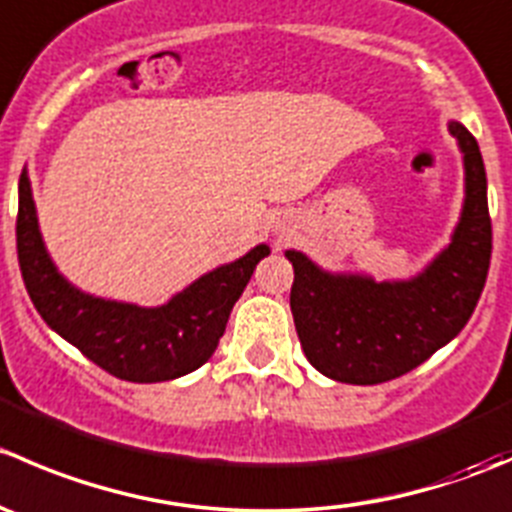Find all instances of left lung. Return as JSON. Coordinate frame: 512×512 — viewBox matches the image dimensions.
Wrapping results in <instances>:
<instances>
[{
    "mask_svg": "<svg viewBox=\"0 0 512 512\" xmlns=\"http://www.w3.org/2000/svg\"><path fill=\"white\" fill-rule=\"evenodd\" d=\"M463 158V205L451 242L406 280L366 272H332L299 250L294 267V327L319 374L342 384L391 381L458 337L485 287L493 250L488 180L478 141L461 121H448Z\"/></svg>",
    "mask_w": 512,
    "mask_h": 512,
    "instance_id": "obj_1",
    "label": "left lung"
}]
</instances>
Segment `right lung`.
Instances as JSON below:
<instances>
[{
    "label": "right lung",
    "instance_id": "right-lung-1",
    "mask_svg": "<svg viewBox=\"0 0 512 512\" xmlns=\"http://www.w3.org/2000/svg\"><path fill=\"white\" fill-rule=\"evenodd\" d=\"M17 252L24 285L46 324L108 374L156 384L200 369L218 349L232 307L257 262L270 255L260 242L237 260L205 272L158 307L96 297L71 285L51 260L39 230L29 170L19 178Z\"/></svg>",
    "mask_w": 512,
    "mask_h": 512
}]
</instances>
